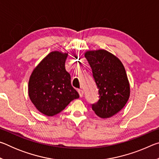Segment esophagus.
Wrapping results in <instances>:
<instances>
[{
    "label": "esophagus",
    "instance_id": "1",
    "mask_svg": "<svg viewBox=\"0 0 159 159\" xmlns=\"http://www.w3.org/2000/svg\"><path fill=\"white\" fill-rule=\"evenodd\" d=\"M78 92H79V94L80 98H82V97L83 96V90H79Z\"/></svg>",
    "mask_w": 159,
    "mask_h": 159
}]
</instances>
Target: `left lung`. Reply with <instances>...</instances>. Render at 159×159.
<instances>
[{"label": "left lung", "mask_w": 159, "mask_h": 159, "mask_svg": "<svg viewBox=\"0 0 159 159\" xmlns=\"http://www.w3.org/2000/svg\"><path fill=\"white\" fill-rule=\"evenodd\" d=\"M93 71L99 99L93 110L102 118L114 116L127 103L130 83L123 63L116 56L104 49L88 50L84 54Z\"/></svg>", "instance_id": "obj_1"}]
</instances>
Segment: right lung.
<instances>
[{
    "instance_id": "right-lung-1",
    "label": "right lung",
    "mask_w": 159,
    "mask_h": 159,
    "mask_svg": "<svg viewBox=\"0 0 159 159\" xmlns=\"http://www.w3.org/2000/svg\"><path fill=\"white\" fill-rule=\"evenodd\" d=\"M68 53L50 52L35 67L29 78V99L38 111L47 116L59 114L72 100L79 98L65 69Z\"/></svg>"
}]
</instances>
